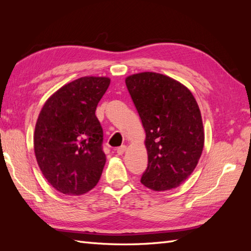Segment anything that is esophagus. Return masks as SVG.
I'll list each match as a JSON object with an SVG mask.
<instances>
[{
  "label": "esophagus",
  "instance_id": "esophagus-1",
  "mask_svg": "<svg viewBox=\"0 0 251 251\" xmlns=\"http://www.w3.org/2000/svg\"><path fill=\"white\" fill-rule=\"evenodd\" d=\"M126 146H121V147L117 148L116 151H117L118 155H123V154L125 153V151H126Z\"/></svg>",
  "mask_w": 251,
  "mask_h": 251
}]
</instances>
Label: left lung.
I'll return each instance as SVG.
<instances>
[{
    "instance_id": "1",
    "label": "left lung",
    "mask_w": 251,
    "mask_h": 251,
    "mask_svg": "<svg viewBox=\"0 0 251 251\" xmlns=\"http://www.w3.org/2000/svg\"><path fill=\"white\" fill-rule=\"evenodd\" d=\"M126 85L146 131L148 168L141 183L155 192L176 188L191 176L203 151L199 105L184 85L160 73L130 75Z\"/></svg>"
}]
</instances>
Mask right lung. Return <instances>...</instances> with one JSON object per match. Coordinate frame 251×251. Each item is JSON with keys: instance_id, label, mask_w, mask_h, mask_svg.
<instances>
[{"instance_id": "right-lung-1", "label": "right lung", "mask_w": 251, "mask_h": 251, "mask_svg": "<svg viewBox=\"0 0 251 251\" xmlns=\"http://www.w3.org/2000/svg\"><path fill=\"white\" fill-rule=\"evenodd\" d=\"M110 82L103 76L75 79L53 93L40 112L33 136L35 158L59 193L83 195L100 179L105 155L95 111Z\"/></svg>"}]
</instances>
